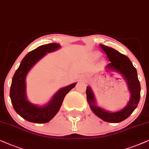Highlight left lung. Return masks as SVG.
<instances>
[{"mask_svg":"<svg viewBox=\"0 0 149 149\" xmlns=\"http://www.w3.org/2000/svg\"><path fill=\"white\" fill-rule=\"evenodd\" d=\"M100 45V49L107 54L109 63L105 67L107 71L118 73L125 79L131 94L130 100L123 109L115 112L109 111L96 104L95 95L91 88L86 86V99L93 113L104 122L118 123L127 119L136 109L140 98V84L136 69L129 58L111 47Z\"/></svg>","mask_w":149,"mask_h":149,"instance_id":"8db88e82","label":"left lung"}]
</instances>
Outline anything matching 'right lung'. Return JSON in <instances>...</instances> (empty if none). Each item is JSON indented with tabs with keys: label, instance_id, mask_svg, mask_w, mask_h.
<instances>
[{
	"label": "right lung",
	"instance_id": "right-lung-1",
	"mask_svg": "<svg viewBox=\"0 0 149 149\" xmlns=\"http://www.w3.org/2000/svg\"><path fill=\"white\" fill-rule=\"evenodd\" d=\"M61 48L58 43L41 45L24 56L19 67L15 72L10 88L12 104L14 110L24 120L37 124L49 122L61 109L65 95L76 86L77 82L61 88L52 99L42 106L34 104L27 100L26 93V77L31 69L47 53L54 52Z\"/></svg>",
	"mask_w": 149,
	"mask_h": 149
}]
</instances>
